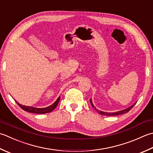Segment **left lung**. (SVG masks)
<instances>
[{"mask_svg":"<svg viewBox=\"0 0 153 153\" xmlns=\"http://www.w3.org/2000/svg\"><path fill=\"white\" fill-rule=\"evenodd\" d=\"M90 103H91V105H92V107H94V108L97 111L100 113V114L101 115H107V116H115V115H121V114H123V113H126L127 112H128L130 111L131 109H132L133 106L135 105V103H134L133 105H132L130 106L129 107H128V108L125 109H123V110H121V111H117V112H113V113H109V112H104V111H99V110H97L96 109V107H94V104H93L92 103V101H91V99L90 100Z\"/></svg>","mask_w":153,"mask_h":153,"instance_id":"8db88e82","label":"left lung"}]
</instances>
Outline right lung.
I'll return each instance as SVG.
<instances>
[{"mask_svg": "<svg viewBox=\"0 0 153 153\" xmlns=\"http://www.w3.org/2000/svg\"><path fill=\"white\" fill-rule=\"evenodd\" d=\"M59 100H60V97L59 96V97L57 99L54 103L48 107H44V108H36V107H34L25 106V105H21L18 102L16 103L21 107V108H22L23 110L26 111L33 113H37V114H44V113H50L51 111H52L57 107V105H58Z\"/></svg>", "mask_w": 153, "mask_h": 153, "instance_id": "right-lung-1", "label": "right lung"}]
</instances>
